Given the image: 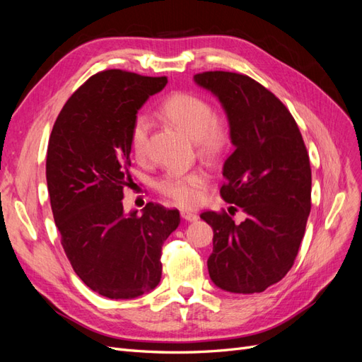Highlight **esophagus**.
I'll use <instances>...</instances> for the list:
<instances>
[{
    "label": "esophagus",
    "mask_w": 362,
    "mask_h": 362,
    "mask_svg": "<svg viewBox=\"0 0 362 362\" xmlns=\"http://www.w3.org/2000/svg\"><path fill=\"white\" fill-rule=\"evenodd\" d=\"M181 217L184 218V221H187V222H196L199 218L198 214L192 213V211H187V210H182L181 211Z\"/></svg>",
    "instance_id": "34e87169"
}]
</instances>
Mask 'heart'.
Instances as JSON below:
<instances>
[{
	"instance_id": "1",
	"label": "heart",
	"mask_w": 362,
	"mask_h": 362,
	"mask_svg": "<svg viewBox=\"0 0 362 362\" xmlns=\"http://www.w3.org/2000/svg\"><path fill=\"white\" fill-rule=\"evenodd\" d=\"M161 113L194 139L196 146L208 157H221L233 144V125L226 116L214 113L213 104L204 96L192 92L172 93L161 104ZM152 120L146 113L134 117L129 129V146L137 158L148 154ZM208 181L202 169L190 172L170 170L157 182V189L166 198L181 206H192L201 199V192Z\"/></svg>"
}]
</instances>
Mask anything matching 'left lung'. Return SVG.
Here are the masks:
<instances>
[{"mask_svg": "<svg viewBox=\"0 0 362 362\" xmlns=\"http://www.w3.org/2000/svg\"><path fill=\"white\" fill-rule=\"evenodd\" d=\"M222 103L233 125L234 152L223 166L221 196L229 214L204 211L213 228L210 278L231 293H261L293 267L311 211V166L288 108L250 76L226 71L194 75ZM237 207L247 214L235 224Z\"/></svg>", "mask_w": 362, "mask_h": 362, "instance_id": "8db88e82", "label": "left lung"}]
</instances>
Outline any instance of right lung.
<instances>
[{"label": "right lung", "instance_id": "right-lung-1", "mask_svg": "<svg viewBox=\"0 0 362 362\" xmlns=\"http://www.w3.org/2000/svg\"><path fill=\"white\" fill-rule=\"evenodd\" d=\"M168 76L107 69L92 75L63 105L54 122L47 184L54 222L74 272L90 290L131 299L156 288L161 246L180 225V211L146 204L124 213L133 187L131 124Z\"/></svg>", "mask_w": 362, "mask_h": 362}]
</instances>
